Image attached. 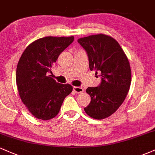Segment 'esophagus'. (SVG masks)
<instances>
[{
  "mask_svg": "<svg viewBox=\"0 0 155 155\" xmlns=\"http://www.w3.org/2000/svg\"><path fill=\"white\" fill-rule=\"evenodd\" d=\"M74 91L76 92V93H81V92H84V89L81 87H74Z\"/></svg>",
  "mask_w": 155,
  "mask_h": 155,
  "instance_id": "1",
  "label": "esophagus"
}]
</instances>
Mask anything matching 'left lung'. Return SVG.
I'll return each instance as SVG.
<instances>
[{"label":"left lung","mask_w":155,"mask_h":155,"mask_svg":"<svg viewBox=\"0 0 155 155\" xmlns=\"http://www.w3.org/2000/svg\"><path fill=\"white\" fill-rule=\"evenodd\" d=\"M87 53L89 65L95 74L101 73L98 87H88L90 104L87 114L103 120L113 114L122 104L131 84V70L127 56L118 42L109 35L97 34L78 39Z\"/></svg>","instance_id":"left-lung-1"}]
</instances>
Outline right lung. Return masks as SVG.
Masks as SVG:
<instances>
[{"instance_id": "right-lung-1", "label": "right lung", "mask_w": 155, "mask_h": 155, "mask_svg": "<svg viewBox=\"0 0 155 155\" xmlns=\"http://www.w3.org/2000/svg\"><path fill=\"white\" fill-rule=\"evenodd\" d=\"M74 37L47 36L28 45L19 59L16 82L22 103L32 115L42 120L54 118L73 87L50 77L51 66Z\"/></svg>"}]
</instances>
